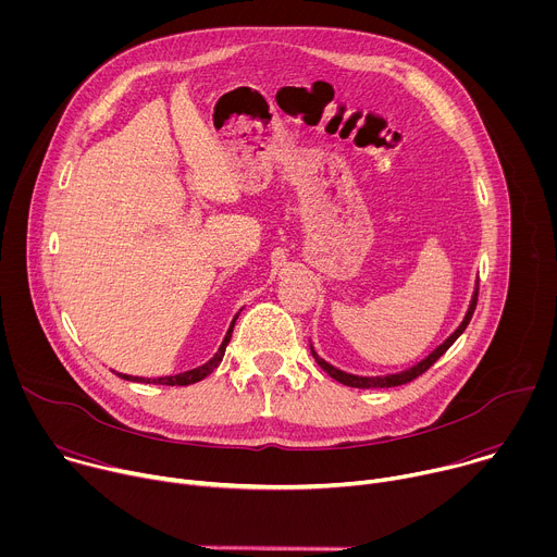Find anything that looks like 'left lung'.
<instances>
[{"label":"left lung","mask_w":557,"mask_h":557,"mask_svg":"<svg viewBox=\"0 0 557 557\" xmlns=\"http://www.w3.org/2000/svg\"><path fill=\"white\" fill-rule=\"evenodd\" d=\"M475 299H479V284H475V288H473V293H471V301H469V306H467V312H465V317H462V322H460V326L441 344V346H436L425 359H421L419 363H414L412 368H408V370H401V372H394V374H381V376H359V374H350V372H344V370H339V368H335V366H331L329 361H324L320 355L314 352V348H312V344H310V352H312V357H314V361L320 363V368L324 370V372H329L335 381H339V383H344V385H350V387H361V389H370V387H394V385H404V383H410L412 379H417L419 374H423L432 363H436V359L438 357H443L445 352H447V348L462 335V331L467 329V324H469V320H471V314H473V308H475Z\"/></svg>","instance_id":"obj_1"}]
</instances>
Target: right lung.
I'll use <instances>...</instances> for the list:
<instances>
[{
	"instance_id": "add662e5",
	"label": "right lung",
	"mask_w": 557,
	"mask_h": 557,
	"mask_svg": "<svg viewBox=\"0 0 557 557\" xmlns=\"http://www.w3.org/2000/svg\"><path fill=\"white\" fill-rule=\"evenodd\" d=\"M235 320H237V314L233 317V322H231V326H228V331H226V335H224V339H222L218 352H215L207 363H202V366H198V368H194V370H187V372H181V374H174V376H156V379L132 376V374H121V372H116V374H119L121 379L134 381V383H156V385H191V383H198V381H202L207 374H211V372L220 366V361H222V357H224V350H226V344H228V339H231Z\"/></svg>"
}]
</instances>
